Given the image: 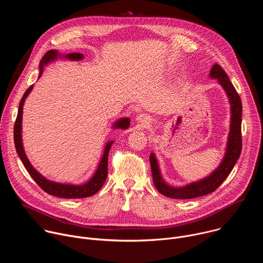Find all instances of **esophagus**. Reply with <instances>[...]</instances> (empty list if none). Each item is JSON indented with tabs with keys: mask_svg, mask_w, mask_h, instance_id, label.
<instances>
[{
	"mask_svg": "<svg viewBox=\"0 0 263 263\" xmlns=\"http://www.w3.org/2000/svg\"><path fill=\"white\" fill-rule=\"evenodd\" d=\"M136 121L139 123V124H141V125H148V124H151L152 122V120L149 119V117H147V116H145V115H139V116H137L136 117Z\"/></svg>",
	"mask_w": 263,
	"mask_h": 263,
	"instance_id": "esophagus-1",
	"label": "esophagus"
}]
</instances>
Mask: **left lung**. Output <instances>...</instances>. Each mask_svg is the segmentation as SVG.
<instances>
[{"label": "left lung", "instance_id": "obj_1", "mask_svg": "<svg viewBox=\"0 0 263 263\" xmlns=\"http://www.w3.org/2000/svg\"><path fill=\"white\" fill-rule=\"evenodd\" d=\"M209 78L215 79L226 93L230 104V130L228 134L224 154L217 165L207 177L185 184L183 186H173L168 184L162 177L157 157L154 152L149 155L152 176L155 187L163 196L172 199H194L202 197L214 192L224 181L233 170L241 152V114L242 105L238 93L233 84L230 82L227 73L215 63L209 72Z\"/></svg>", "mask_w": 263, "mask_h": 263}]
</instances>
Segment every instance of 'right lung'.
<instances>
[{
  "mask_svg": "<svg viewBox=\"0 0 263 263\" xmlns=\"http://www.w3.org/2000/svg\"><path fill=\"white\" fill-rule=\"evenodd\" d=\"M59 58L67 59L70 61H80L84 58V55L81 53H69V54H61L57 50H51L49 51L42 59L40 63V73H39V79L42 77V73L44 71V68L46 65H49L50 63L56 61ZM33 89V85H31L26 92L24 93L20 106H18V112H17V117L14 125V144L17 155L20 159L22 160L23 164L25 165L26 170L30 174V176L33 178V180L39 184L42 189L49 195L58 197V198H63V199H82V198H87L90 196H93L96 193H98L103 184L106 181L107 178V164H108V153L110 151V147L112 143L115 142V140H108L104 146V151L103 155L101 157V160L97 166L96 172L93 175L87 180L86 182L82 184H72V183H61V182H56L49 180L46 178L44 175H42L39 171H37L29 161L24 144H23V108L25 105V101L30 95V92ZM130 127V119L128 117L126 118H121L117 120L114 124H112L111 128L114 130L121 129V130H127Z\"/></svg>",
  "mask_w": 263,
  "mask_h": 263,
  "instance_id": "add662e5",
  "label": "right lung"
}]
</instances>
